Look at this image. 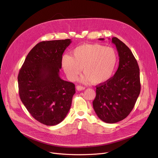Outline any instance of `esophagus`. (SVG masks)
<instances>
[{"label":"esophagus","mask_w":158,"mask_h":158,"mask_svg":"<svg viewBox=\"0 0 158 158\" xmlns=\"http://www.w3.org/2000/svg\"><path fill=\"white\" fill-rule=\"evenodd\" d=\"M77 89L78 90V91H81V90H84L85 89V87H84V86H80V85H78V86H77Z\"/></svg>","instance_id":"1"}]
</instances>
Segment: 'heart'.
Returning <instances> with one entry per match:
<instances>
[{
	"mask_svg": "<svg viewBox=\"0 0 158 158\" xmlns=\"http://www.w3.org/2000/svg\"><path fill=\"white\" fill-rule=\"evenodd\" d=\"M73 57L64 54L61 60L63 69L71 81L76 80L83 69L85 74L82 82L103 83L111 77L118 64L115 49L98 44L79 45L73 49Z\"/></svg>",
	"mask_w": 158,
	"mask_h": 158,
	"instance_id": "b5f03b06",
	"label": "heart"
}]
</instances>
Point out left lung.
I'll return each instance as SVG.
<instances>
[{
  "mask_svg": "<svg viewBox=\"0 0 158 158\" xmlns=\"http://www.w3.org/2000/svg\"><path fill=\"white\" fill-rule=\"evenodd\" d=\"M112 43L118 52V68L109 80L96 86V97L93 101L98 117L108 123L120 122L127 117L141 89L139 69L134 55L118 38L113 37Z\"/></svg>",
  "mask_w": 158,
  "mask_h": 158,
  "instance_id": "1",
  "label": "left lung"
}]
</instances>
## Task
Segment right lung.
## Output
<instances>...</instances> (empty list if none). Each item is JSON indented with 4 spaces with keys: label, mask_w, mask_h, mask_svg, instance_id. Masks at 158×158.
Segmentation results:
<instances>
[{
    "label": "right lung",
    "mask_w": 158,
    "mask_h": 158,
    "mask_svg": "<svg viewBox=\"0 0 158 158\" xmlns=\"http://www.w3.org/2000/svg\"><path fill=\"white\" fill-rule=\"evenodd\" d=\"M70 39L44 41L27 54L18 76L21 101L32 117L46 126L61 122L69 113L75 85L60 77L62 55Z\"/></svg>",
    "instance_id": "right-lung-1"
}]
</instances>
